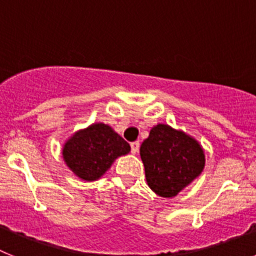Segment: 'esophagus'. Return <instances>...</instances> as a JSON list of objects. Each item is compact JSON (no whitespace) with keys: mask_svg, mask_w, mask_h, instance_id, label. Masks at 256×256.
I'll return each mask as SVG.
<instances>
[{"mask_svg":"<svg viewBox=\"0 0 256 256\" xmlns=\"http://www.w3.org/2000/svg\"><path fill=\"white\" fill-rule=\"evenodd\" d=\"M140 150V142L138 141H134L130 144V151H132V154H137Z\"/></svg>","mask_w":256,"mask_h":256,"instance_id":"34e87169","label":"esophagus"}]
</instances>
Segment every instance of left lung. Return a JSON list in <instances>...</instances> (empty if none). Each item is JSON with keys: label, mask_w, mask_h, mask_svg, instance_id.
I'll use <instances>...</instances> for the list:
<instances>
[{"label": "left lung", "mask_w": 256, "mask_h": 256, "mask_svg": "<svg viewBox=\"0 0 256 256\" xmlns=\"http://www.w3.org/2000/svg\"><path fill=\"white\" fill-rule=\"evenodd\" d=\"M140 154L148 187L162 198L178 195L205 166L204 150L198 142L166 124L154 126Z\"/></svg>", "instance_id": "8db88e82"}]
</instances>
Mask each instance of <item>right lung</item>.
Returning a JSON list of instances; mask_svg holds the SVG:
<instances>
[{
  "label": "right lung",
  "instance_id": "obj_1",
  "mask_svg": "<svg viewBox=\"0 0 256 256\" xmlns=\"http://www.w3.org/2000/svg\"><path fill=\"white\" fill-rule=\"evenodd\" d=\"M130 151V144L102 123L92 124L68 140L62 156L80 180H96L108 170L114 160Z\"/></svg>",
  "mask_w": 256,
  "mask_h": 256
}]
</instances>
